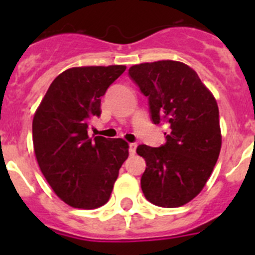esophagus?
Wrapping results in <instances>:
<instances>
[{
    "instance_id": "esophagus-1",
    "label": "esophagus",
    "mask_w": 255,
    "mask_h": 255,
    "mask_svg": "<svg viewBox=\"0 0 255 255\" xmlns=\"http://www.w3.org/2000/svg\"><path fill=\"white\" fill-rule=\"evenodd\" d=\"M135 149H137V143H129V154L130 155L135 154Z\"/></svg>"
}]
</instances>
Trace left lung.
<instances>
[{
    "mask_svg": "<svg viewBox=\"0 0 255 255\" xmlns=\"http://www.w3.org/2000/svg\"><path fill=\"white\" fill-rule=\"evenodd\" d=\"M128 75L148 97L151 122L168 126L165 144L137 148L146 163L144 196L156 206H182L200 194L217 163L222 143L217 102L196 71L180 61L133 65Z\"/></svg>",
    "mask_w": 255,
    "mask_h": 255,
    "instance_id": "left-lung-1",
    "label": "left lung"
}]
</instances>
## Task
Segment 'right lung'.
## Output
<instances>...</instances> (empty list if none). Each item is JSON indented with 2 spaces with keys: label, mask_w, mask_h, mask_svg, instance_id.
I'll list each match as a JSON object with an SVG mask.
<instances>
[{
  "label": "right lung",
  "mask_w": 255,
  "mask_h": 255,
  "mask_svg": "<svg viewBox=\"0 0 255 255\" xmlns=\"http://www.w3.org/2000/svg\"><path fill=\"white\" fill-rule=\"evenodd\" d=\"M126 70L123 65L71 68L56 76L33 118V144L43 175L65 204L92 210L110 200L128 143L89 137L101 115V97Z\"/></svg>",
  "instance_id": "add662e5"
}]
</instances>
